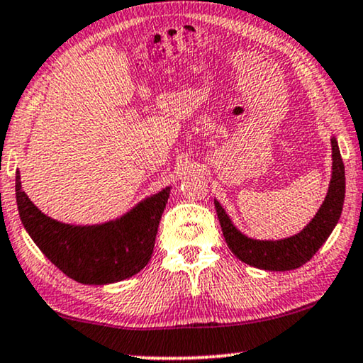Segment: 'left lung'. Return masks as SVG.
Wrapping results in <instances>:
<instances>
[{
	"label": "left lung",
	"mask_w": 363,
	"mask_h": 363,
	"mask_svg": "<svg viewBox=\"0 0 363 363\" xmlns=\"http://www.w3.org/2000/svg\"><path fill=\"white\" fill-rule=\"evenodd\" d=\"M332 179L325 201L306 229L292 238L280 240L250 239L235 229L222 206L214 201L222 234L232 254L242 262L264 270H292L308 262L332 234L344 207L345 167L335 138H332Z\"/></svg>",
	"instance_id": "1"
}]
</instances>
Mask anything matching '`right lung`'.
I'll return each mask as SVG.
<instances>
[{"label": "right lung", "instance_id": "1", "mask_svg": "<svg viewBox=\"0 0 363 363\" xmlns=\"http://www.w3.org/2000/svg\"><path fill=\"white\" fill-rule=\"evenodd\" d=\"M169 191L166 187L139 202L121 219L101 225H69L43 214L24 194L16 172V202L24 229L61 272L89 286L119 282L146 267Z\"/></svg>", "mask_w": 363, "mask_h": 363}]
</instances>
